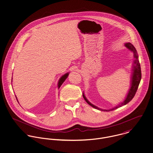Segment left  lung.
<instances>
[{
  "label": "left lung",
  "mask_w": 153,
  "mask_h": 153,
  "mask_svg": "<svg viewBox=\"0 0 153 153\" xmlns=\"http://www.w3.org/2000/svg\"><path fill=\"white\" fill-rule=\"evenodd\" d=\"M126 47L128 48L129 50L131 51H132L134 53V58H135V60L134 61V63L135 64V66H133V74H132V77H131V87L129 90V91L128 94V95L125 99V100L124 101V102H122L121 104H120L118 106H115V108H114L112 109H109V110H106V109H102L101 108H98L97 106L94 105L93 104H92L91 103H90L85 98V95H84V93H82V97L84 98V99L85 100V101L90 105L93 106L94 108L97 109L98 110L100 111H112L118 108L121 107L123 105H125L126 104H127L128 102H129L133 98V97H134L136 93L137 90L139 85L141 79V68H140V65L139 63V61L138 59V56H137V51L135 49V48L134 47V46L130 44V43H126L125 45Z\"/></svg>",
  "instance_id": "8db88e82"
}]
</instances>
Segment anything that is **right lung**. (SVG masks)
Masks as SVG:
<instances>
[{
	"label": "right lung",
	"mask_w": 153,
	"mask_h": 153,
	"mask_svg": "<svg viewBox=\"0 0 153 153\" xmlns=\"http://www.w3.org/2000/svg\"><path fill=\"white\" fill-rule=\"evenodd\" d=\"M68 75H69V73L65 74V75H63V76L61 77V78L59 79V82H58V88H60V87L62 85V84L66 80V79L68 77Z\"/></svg>",
	"instance_id": "right-lung-1"
}]
</instances>
